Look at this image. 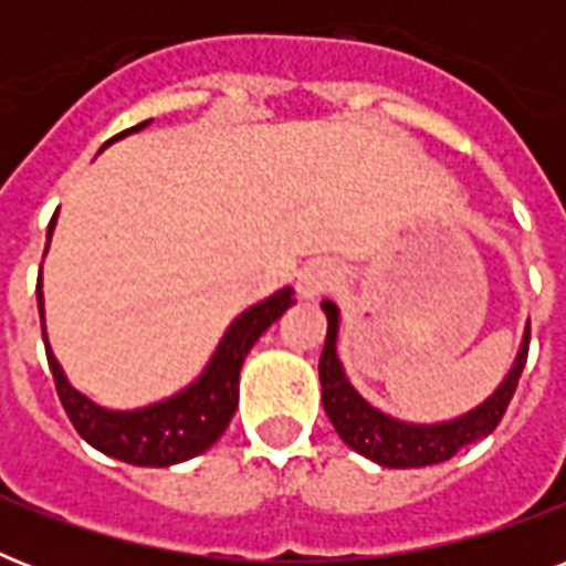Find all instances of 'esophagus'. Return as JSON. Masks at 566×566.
Here are the masks:
<instances>
[{
    "label": "esophagus",
    "mask_w": 566,
    "mask_h": 566,
    "mask_svg": "<svg viewBox=\"0 0 566 566\" xmlns=\"http://www.w3.org/2000/svg\"><path fill=\"white\" fill-rule=\"evenodd\" d=\"M337 284V270L326 261H314L300 273V293L305 300H314L319 293L332 291Z\"/></svg>",
    "instance_id": "obj_1"
}]
</instances>
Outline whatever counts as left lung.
Here are the masks:
<instances>
[{
	"label": "left lung",
	"mask_w": 566,
	"mask_h": 566,
	"mask_svg": "<svg viewBox=\"0 0 566 566\" xmlns=\"http://www.w3.org/2000/svg\"><path fill=\"white\" fill-rule=\"evenodd\" d=\"M323 311L328 317L326 346L319 355V385H323V408H326L328 420L335 426L344 443L361 452L381 467H396V470H408V467H429L449 461L458 449L473 443V440L488 438L496 426H500L502 413L509 408L511 396L517 390V381L523 376L528 358V328L523 335V346L509 378L502 381L500 390L482 402L475 411L458 417L449 422H434V426H413L387 417L376 411L364 396H358L344 376V367L337 361V305L335 302H323Z\"/></svg>",
	"instance_id": "1"
}]
</instances>
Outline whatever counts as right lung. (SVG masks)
Segmentation results:
<instances>
[{
    "label": "right lung",
    "mask_w": 566,
    "mask_h": 566,
    "mask_svg": "<svg viewBox=\"0 0 566 566\" xmlns=\"http://www.w3.org/2000/svg\"><path fill=\"white\" fill-rule=\"evenodd\" d=\"M146 123L128 128V132H137ZM128 132H123V135H128ZM117 137H111V140H117ZM52 229H55V217L49 222V238H52ZM293 302H296L293 300V291L284 287V291L273 293L270 300L258 302L249 311H243L229 326L220 346H217L208 370L188 390H181L172 399H164L158 405H149V408H140V411H108V408H99L87 396L73 390L64 373H61V367H57L55 355H52L46 344L43 293H40L38 282L40 332H43V344H46L49 370H52V378H55L57 399L64 405L66 417H70L75 431L91 447L137 467L179 464V461L199 455V452H205L211 443L220 440V434L226 431L231 417H234V408H238V381L243 358L255 346L258 337L264 335L266 328L273 326L275 319L291 308Z\"/></svg>",
    "instance_id": "1"
}]
</instances>
